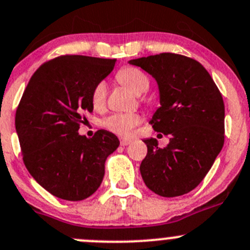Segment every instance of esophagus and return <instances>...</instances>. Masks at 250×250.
<instances>
[{"label":"esophagus","instance_id":"34e87169","mask_svg":"<svg viewBox=\"0 0 250 250\" xmlns=\"http://www.w3.org/2000/svg\"><path fill=\"white\" fill-rule=\"evenodd\" d=\"M132 143V140H129V139H121L120 140V144H121V146H127V145H129V144Z\"/></svg>","mask_w":250,"mask_h":250}]
</instances>
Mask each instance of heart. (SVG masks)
Masks as SVG:
<instances>
[{
    "label": "heart",
    "instance_id": "obj_1",
    "mask_svg": "<svg viewBox=\"0 0 250 250\" xmlns=\"http://www.w3.org/2000/svg\"><path fill=\"white\" fill-rule=\"evenodd\" d=\"M117 80L121 83L129 88L133 93H145L149 88V78L145 72L136 67H125L118 70ZM107 86L105 81H101L96 85L92 92V103L96 107L103 106L106 101ZM141 118L138 114H115L105 118L103 125L106 129L118 134V135L127 136L133 133L134 128L140 123Z\"/></svg>",
    "mask_w": 250,
    "mask_h": 250
}]
</instances>
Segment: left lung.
Segmentation results:
<instances>
[{"label": "left lung", "instance_id": "1", "mask_svg": "<svg viewBox=\"0 0 250 250\" xmlns=\"http://www.w3.org/2000/svg\"><path fill=\"white\" fill-rule=\"evenodd\" d=\"M158 83L160 106L149 123L170 135L160 148L145 139L143 180L156 194L173 198L187 194L204 180L224 145L225 107L213 79L201 63L182 55L163 52L130 60Z\"/></svg>", "mask_w": 250, "mask_h": 250}]
</instances>
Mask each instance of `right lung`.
Wrapping results in <instances>:
<instances>
[{"label":"right lung","instance_id":"obj_1","mask_svg":"<svg viewBox=\"0 0 250 250\" xmlns=\"http://www.w3.org/2000/svg\"><path fill=\"white\" fill-rule=\"evenodd\" d=\"M116 60L67 55L36 70L23 92L15 129L25 167L50 194L68 201L91 196L101 186L105 160L120 145L117 136L98 130L92 139L79 134L93 111L92 92Z\"/></svg>","mask_w":250,"mask_h":250}]
</instances>
